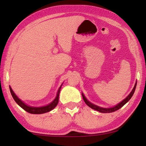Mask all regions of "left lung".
<instances>
[{"mask_svg":"<svg viewBox=\"0 0 146 146\" xmlns=\"http://www.w3.org/2000/svg\"><path fill=\"white\" fill-rule=\"evenodd\" d=\"M136 85H137V83L135 82L134 87H133V88L132 90H131L130 94H129L123 100L121 101V102H119L118 104L115 106H113L112 108H101V107L98 106H96V105L93 104L92 103L90 102L86 98V97L84 96V95L83 94H82V95L84 101L85 102V103L90 108H91L95 110H96V111H100V112H102V113H111V112H113V111L117 110H119V108H121L123 106H124L125 104H126L127 102H128L129 100L131 99V98L132 97L133 93H134V92H135V88H136Z\"/></svg>","mask_w":146,"mask_h":146,"instance_id":"8db88e82","label":"left lung"}]
</instances>
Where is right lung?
<instances>
[{
    "mask_svg": "<svg viewBox=\"0 0 146 146\" xmlns=\"http://www.w3.org/2000/svg\"><path fill=\"white\" fill-rule=\"evenodd\" d=\"M62 85L59 88L58 90L56 97L55 98V99L50 104H48L47 106H42V107H32V106H30L27 105L26 104L24 103L21 99H19V98L17 96V95L15 94L13 90H12L11 87L9 86V88H10V91H11V93L12 94V96L13 98V99L15 100V101L18 104V105H19L22 108L24 109L25 111H27V112L29 113H33V114H40V113L48 112V111H51L52 110H53L56 106L58 103L59 94H60V92Z\"/></svg>",
    "mask_w": 146,
    "mask_h": 146,
    "instance_id": "right-lung-1",
    "label": "right lung"
}]
</instances>
